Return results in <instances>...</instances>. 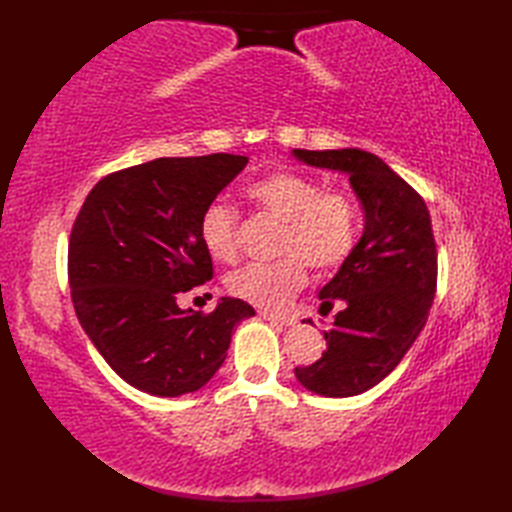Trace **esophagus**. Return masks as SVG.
Returning <instances> with one entry per match:
<instances>
[{
    "label": "esophagus",
    "instance_id": "obj_1",
    "mask_svg": "<svg viewBox=\"0 0 512 512\" xmlns=\"http://www.w3.org/2000/svg\"><path fill=\"white\" fill-rule=\"evenodd\" d=\"M259 314H262L266 321L277 323V325H286V328L288 325H295V317H290V314H277V312H268V310H262Z\"/></svg>",
    "mask_w": 512,
    "mask_h": 512
}]
</instances>
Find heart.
<instances>
[{"mask_svg":"<svg viewBox=\"0 0 512 512\" xmlns=\"http://www.w3.org/2000/svg\"><path fill=\"white\" fill-rule=\"evenodd\" d=\"M246 198L284 222L273 264H248L226 277L233 297L259 308H281L314 273L339 268L356 244L358 209L350 195L328 191L306 173L277 169L246 187ZM239 217L233 206L215 200L200 215V239L211 257L233 262L239 250Z\"/></svg>","mask_w":512,"mask_h":512,"instance_id":"1","label":"heart"}]
</instances>
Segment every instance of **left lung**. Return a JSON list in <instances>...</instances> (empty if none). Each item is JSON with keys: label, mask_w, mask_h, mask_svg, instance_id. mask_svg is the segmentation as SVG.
Segmentation results:
<instances>
[{"label": "left lung", "mask_w": 512, "mask_h": 512, "mask_svg": "<svg viewBox=\"0 0 512 512\" xmlns=\"http://www.w3.org/2000/svg\"><path fill=\"white\" fill-rule=\"evenodd\" d=\"M292 156L347 173L365 213L361 239L319 292L321 314L339 308L325 332L328 347L319 361L295 367L299 383L314 394L356 396L394 372L427 323L438 279L429 209L369 151L292 149Z\"/></svg>", "instance_id": "8db88e82"}]
</instances>
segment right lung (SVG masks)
<instances>
[{
    "instance_id": "right-lung-1",
    "label": "right lung",
    "mask_w": 512,
    "mask_h": 512,
    "mask_svg": "<svg viewBox=\"0 0 512 512\" xmlns=\"http://www.w3.org/2000/svg\"><path fill=\"white\" fill-rule=\"evenodd\" d=\"M246 156L156 158L110 173L76 215L68 279L85 334L125 383L176 398L220 369L233 328L255 310L222 297L209 314L178 295L213 277L200 215L246 167Z\"/></svg>"
}]
</instances>
